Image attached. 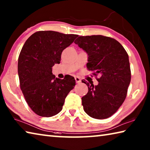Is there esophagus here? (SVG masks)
<instances>
[{"label":"esophagus","mask_w":150,"mask_h":150,"mask_svg":"<svg viewBox=\"0 0 150 150\" xmlns=\"http://www.w3.org/2000/svg\"><path fill=\"white\" fill-rule=\"evenodd\" d=\"M75 81H76V83H80L81 82V79L79 77H75Z\"/></svg>","instance_id":"esophagus-1"}]
</instances>
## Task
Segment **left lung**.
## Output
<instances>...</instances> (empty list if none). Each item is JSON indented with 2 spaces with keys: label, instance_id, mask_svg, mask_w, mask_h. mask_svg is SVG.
I'll return each instance as SVG.
<instances>
[{
  "label": "left lung",
  "instance_id": "1",
  "mask_svg": "<svg viewBox=\"0 0 150 150\" xmlns=\"http://www.w3.org/2000/svg\"><path fill=\"white\" fill-rule=\"evenodd\" d=\"M75 44L88 54V70L100 76L97 85L83 81L88 87L81 98L83 109L94 118L110 117L126 97L131 80L128 55L117 40L101 35L79 36Z\"/></svg>",
  "mask_w": 150,
  "mask_h": 150
}]
</instances>
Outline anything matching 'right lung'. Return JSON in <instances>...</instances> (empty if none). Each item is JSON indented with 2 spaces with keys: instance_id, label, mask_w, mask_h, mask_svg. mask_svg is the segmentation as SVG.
I'll use <instances>...</instances> for the list:
<instances>
[{
  "instance_id": "right-lung-1",
  "label": "right lung",
  "mask_w": 150,
  "mask_h": 150,
  "mask_svg": "<svg viewBox=\"0 0 150 150\" xmlns=\"http://www.w3.org/2000/svg\"><path fill=\"white\" fill-rule=\"evenodd\" d=\"M77 37L55 31H38L22 47L18 62L20 86L28 105L36 115L43 117L56 115L74 88V77L55 78L52 67L60 63L62 52Z\"/></svg>"
}]
</instances>
